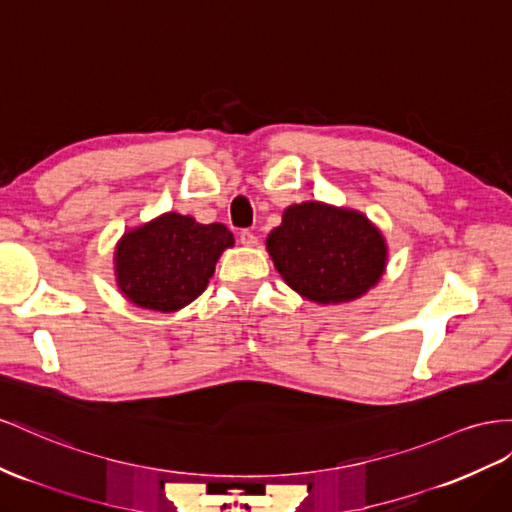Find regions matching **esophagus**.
Segmentation results:
<instances>
[{"label": "esophagus", "mask_w": 512, "mask_h": 512, "mask_svg": "<svg viewBox=\"0 0 512 512\" xmlns=\"http://www.w3.org/2000/svg\"><path fill=\"white\" fill-rule=\"evenodd\" d=\"M239 239H241V243H243L245 247H256V245H258V237H256V234H254L252 230H241Z\"/></svg>", "instance_id": "34e87169"}]
</instances>
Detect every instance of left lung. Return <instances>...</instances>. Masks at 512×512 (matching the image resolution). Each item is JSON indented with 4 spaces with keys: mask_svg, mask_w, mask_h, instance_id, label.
I'll return each instance as SVG.
<instances>
[{
    "mask_svg": "<svg viewBox=\"0 0 512 512\" xmlns=\"http://www.w3.org/2000/svg\"><path fill=\"white\" fill-rule=\"evenodd\" d=\"M267 252L290 288L325 306L362 297L388 265V245L366 215L323 202L288 206Z\"/></svg>",
    "mask_w": 512,
    "mask_h": 512,
    "instance_id": "1",
    "label": "left lung"
}]
</instances>
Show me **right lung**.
<instances>
[{
    "label": "right lung",
    "instance_id": "right-lung-1",
    "mask_svg": "<svg viewBox=\"0 0 512 512\" xmlns=\"http://www.w3.org/2000/svg\"><path fill=\"white\" fill-rule=\"evenodd\" d=\"M232 245L224 224L163 213L118 241L114 265L120 293L146 310H181L204 293L219 256Z\"/></svg>",
    "mask_w": 512,
    "mask_h": 512
}]
</instances>
